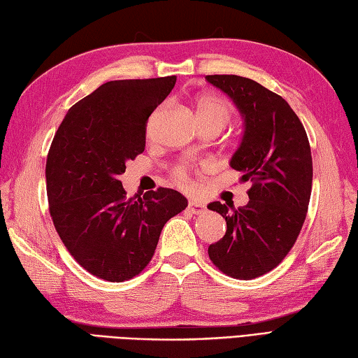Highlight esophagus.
Returning a JSON list of instances; mask_svg holds the SVG:
<instances>
[{"instance_id": "obj_1", "label": "esophagus", "mask_w": 358, "mask_h": 358, "mask_svg": "<svg viewBox=\"0 0 358 358\" xmlns=\"http://www.w3.org/2000/svg\"><path fill=\"white\" fill-rule=\"evenodd\" d=\"M188 210H189V213H193V214H203L205 213V205L199 201L192 199L188 202Z\"/></svg>"}]
</instances>
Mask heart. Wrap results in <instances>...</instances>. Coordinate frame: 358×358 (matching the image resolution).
I'll use <instances>...</instances> for the list:
<instances>
[{
    "mask_svg": "<svg viewBox=\"0 0 358 358\" xmlns=\"http://www.w3.org/2000/svg\"><path fill=\"white\" fill-rule=\"evenodd\" d=\"M231 106L228 102L216 96V94H203L199 99L196 101V115L199 119L201 127L206 125H217L222 130L228 124L229 119H231ZM173 176L176 182L182 185L188 184V166L187 165H179L174 169Z\"/></svg>",
    "mask_w": 358,
    "mask_h": 358,
    "instance_id": "1",
    "label": "heart"
}]
</instances>
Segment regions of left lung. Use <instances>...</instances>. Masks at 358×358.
I'll use <instances>...</instances> for the list:
<instances>
[{"mask_svg": "<svg viewBox=\"0 0 358 358\" xmlns=\"http://www.w3.org/2000/svg\"><path fill=\"white\" fill-rule=\"evenodd\" d=\"M206 81L225 92L243 117V138L229 165L243 182H252L245 206L208 205L227 222L208 256L229 277L256 279L280 264L303 227L313 188L311 147L303 124L277 93L237 75H208Z\"/></svg>", "mask_w": 358, "mask_h": 358, "instance_id": "obj_1", "label": "left lung"}]
</instances>
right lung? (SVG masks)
<instances>
[{"label": "right lung", "mask_w": 358, "mask_h": 358, "mask_svg": "<svg viewBox=\"0 0 358 358\" xmlns=\"http://www.w3.org/2000/svg\"><path fill=\"white\" fill-rule=\"evenodd\" d=\"M176 76L121 79L70 107L47 155L53 225L73 259L108 282L130 280L152 260L166 220L187 208L176 189L130 197L119 176L144 152L147 121Z\"/></svg>", "instance_id": "right-lung-1"}]
</instances>
